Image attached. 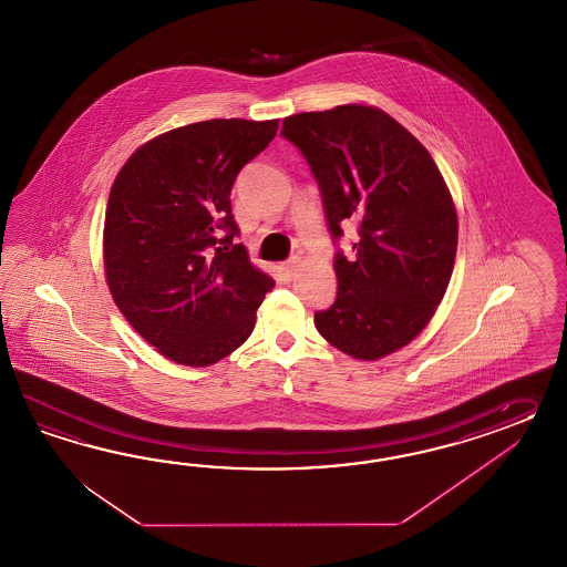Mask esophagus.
Masks as SVG:
<instances>
[{
    "label": "esophagus",
    "instance_id": "1",
    "mask_svg": "<svg viewBox=\"0 0 567 567\" xmlns=\"http://www.w3.org/2000/svg\"><path fill=\"white\" fill-rule=\"evenodd\" d=\"M280 270H282V275H285L287 280H291L292 276H295V272H297V260L292 258V260L285 261V264L280 266Z\"/></svg>",
    "mask_w": 567,
    "mask_h": 567
}]
</instances>
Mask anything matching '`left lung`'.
<instances>
[{
	"instance_id": "left-lung-1",
	"label": "left lung",
	"mask_w": 567,
	"mask_h": 567,
	"mask_svg": "<svg viewBox=\"0 0 567 567\" xmlns=\"http://www.w3.org/2000/svg\"><path fill=\"white\" fill-rule=\"evenodd\" d=\"M322 192L334 241L357 223L352 256L338 251L337 301L316 328L338 351L375 361L406 347L444 299L458 216L427 148L382 109L340 105L282 120Z\"/></svg>"
}]
</instances>
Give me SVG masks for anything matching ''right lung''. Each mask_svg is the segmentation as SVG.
<instances>
[{"label":"right lung","mask_w":567,"mask_h":567,"mask_svg":"<svg viewBox=\"0 0 567 567\" xmlns=\"http://www.w3.org/2000/svg\"><path fill=\"white\" fill-rule=\"evenodd\" d=\"M278 120H208L142 144L117 173L103 260L123 318L171 361L206 368L239 349L275 280L258 270L230 210L239 171Z\"/></svg>","instance_id":"1"}]
</instances>
